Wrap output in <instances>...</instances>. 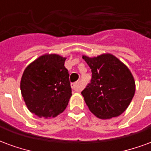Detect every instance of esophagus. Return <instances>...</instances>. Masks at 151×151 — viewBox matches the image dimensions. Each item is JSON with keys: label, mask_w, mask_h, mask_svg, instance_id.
I'll list each match as a JSON object with an SVG mask.
<instances>
[{"label": "esophagus", "mask_w": 151, "mask_h": 151, "mask_svg": "<svg viewBox=\"0 0 151 151\" xmlns=\"http://www.w3.org/2000/svg\"><path fill=\"white\" fill-rule=\"evenodd\" d=\"M71 87H72L73 90H74L76 91H81V90H82V86H81L79 82L72 83V84H71Z\"/></svg>", "instance_id": "1"}]
</instances>
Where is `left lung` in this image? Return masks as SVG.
<instances>
[{
  "label": "left lung",
  "instance_id": "1",
  "mask_svg": "<svg viewBox=\"0 0 151 151\" xmlns=\"http://www.w3.org/2000/svg\"><path fill=\"white\" fill-rule=\"evenodd\" d=\"M82 58L92 73L91 82L82 91L90 111L100 119L120 116L135 93V82L130 70L109 53Z\"/></svg>",
  "mask_w": 151,
  "mask_h": 151
}]
</instances>
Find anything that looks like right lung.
<instances>
[{"label": "right lung", "mask_w": 151, "mask_h": 151, "mask_svg": "<svg viewBox=\"0 0 151 151\" xmlns=\"http://www.w3.org/2000/svg\"><path fill=\"white\" fill-rule=\"evenodd\" d=\"M65 60L56 54H45L23 72L22 95L29 111L39 117L56 116L69 104L72 90Z\"/></svg>", "instance_id": "add662e5"}]
</instances>
